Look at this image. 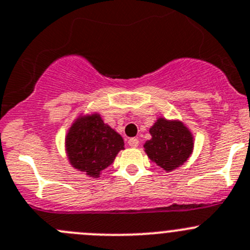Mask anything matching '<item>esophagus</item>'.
Instances as JSON below:
<instances>
[{"mask_svg": "<svg viewBox=\"0 0 250 250\" xmlns=\"http://www.w3.org/2000/svg\"><path fill=\"white\" fill-rule=\"evenodd\" d=\"M128 145H129L130 147H137L138 145H139V140H138L137 138H129V139H128Z\"/></svg>", "mask_w": 250, "mask_h": 250, "instance_id": "1", "label": "esophagus"}]
</instances>
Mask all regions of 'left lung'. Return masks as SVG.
<instances>
[{"instance_id": "left-lung-1", "label": "left lung", "mask_w": 250, "mask_h": 250, "mask_svg": "<svg viewBox=\"0 0 250 250\" xmlns=\"http://www.w3.org/2000/svg\"><path fill=\"white\" fill-rule=\"evenodd\" d=\"M150 134L152 138L145 143V152L165 171L183 165L192 154L193 137L183 123L159 118Z\"/></svg>"}]
</instances>
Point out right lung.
I'll use <instances>...</instances> for the list:
<instances>
[{"label":"right lung","mask_w":250,"mask_h":250,"mask_svg":"<svg viewBox=\"0 0 250 250\" xmlns=\"http://www.w3.org/2000/svg\"><path fill=\"white\" fill-rule=\"evenodd\" d=\"M66 147L72 166L89 176L99 177L112 164L118 151L125 149V143L100 116L93 115L74 122L67 135Z\"/></svg>","instance_id":"1"}]
</instances>
